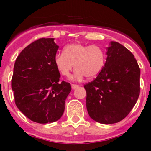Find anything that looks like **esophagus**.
Listing matches in <instances>:
<instances>
[{
	"label": "esophagus",
	"instance_id": "1",
	"mask_svg": "<svg viewBox=\"0 0 151 151\" xmlns=\"http://www.w3.org/2000/svg\"><path fill=\"white\" fill-rule=\"evenodd\" d=\"M79 86V85H76V84H71V88L73 89V90H75V89H77V87Z\"/></svg>",
	"mask_w": 151,
	"mask_h": 151
}]
</instances>
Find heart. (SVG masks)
Here are the masks:
<instances>
[{
    "label": "heart",
    "mask_w": 151,
    "mask_h": 151,
    "mask_svg": "<svg viewBox=\"0 0 151 151\" xmlns=\"http://www.w3.org/2000/svg\"><path fill=\"white\" fill-rule=\"evenodd\" d=\"M106 61L104 50L99 45L72 43L64 48L63 53L55 57V65L62 76L68 77L73 68L76 69L74 80H81L84 76L91 79L103 70Z\"/></svg>",
    "instance_id": "1"
}]
</instances>
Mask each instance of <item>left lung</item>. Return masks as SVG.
Listing matches in <instances>:
<instances>
[{
  "mask_svg": "<svg viewBox=\"0 0 151 151\" xmlns=\"http://www.w3.org/2000/svg\"><path fill=\"white\" fill-rule=\"evenodd\" d=\"M106 55L103 70L84 88L90 117L109 124L124 119L135 105L141 70L133 54L120 43L111 42Z\"/></svg>",
  "mask_w": 151,
  "mask_h": 151,
  "instance_id": "left-lung-1",
  "label": "left lung"
}]
</instances>
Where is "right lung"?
Segmentation results:
<instances>
[{"mask_svg": "<svg viewBox=\"0 0 151 151\" xmlns=\"http://www.w3.org/2000/svg\"><path fill=\"white\" fill-rule=\"evenodd\" d=\"M52 38H42L20 52L14 67L11 86L17 108L28 119L40 124L62 116L71 86L60 82L55 65L58 45Z\"/></svg>", "mask_w": 151, "mask_h": 151, "instance_id": "1", "label": "right lung"}]
</instances>
